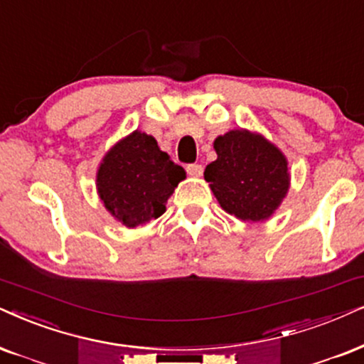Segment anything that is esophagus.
<instances>
[{
  "mask_svg": "<svg viewBox=\"0 0 364 364\" xmlns=\"http://www.w3.org/2000/svg\"><path fill=\"white\" fill-rule=\"evenodd\" d=\"M186 173L190 174L191 178H200L201 174H203V168H201L200 164H188Z\"/></svg>",
  "mask_w": 364,
  "mask_h": 364,
  "instance_id": "34e87169",
  "label": "esophagus"
}]
</instances>
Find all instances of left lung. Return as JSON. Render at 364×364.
Listing matches in <instances>:
<instances>
[{"label":"left lung","instance_id":"left-lung-1","mask_svg":"<svg viewBox=\"0 0 364 364\" xmlns=\"http://www.w3.org/2000/svg\"><path fill=\"white\" fill-rule=\"evenodd\" d=\"M216 159L205 179L220 206L243 222L272 216L291 188L289 161L272 141L248 129H232L213 141Z\"/></svg>","mask_w":364,"mask_h":364}]
</instances>
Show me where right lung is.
<instances>
[{
  "instance_id": "1",
  "label": "right lung",
  "mask_w": 364,
  "mask_h": 364,
  "mask_svg": "<svg viewBox=\"0 0 364 364\" xmlns=\"http://www.w3.org/2000/svg\"><path fill=\"white\" fill-rule=\"evenodd\" d=\"M185 178V169L159 149L158 141L136 129L104 154L95 186L114 220L137 228L166 211L169 196Z\"/></svg>"
}]
</instances>
